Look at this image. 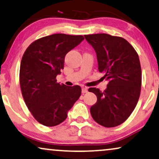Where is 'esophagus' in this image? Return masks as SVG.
Wrapping results in <instances>:
<instances>
[{"instance_id":"34e87169","label":"esophagus","mask_w":159,"mask_h":159,"mask_svg":"<svg viewBox=\"0 0 159 159\" xmlns=\"http://www.w3.org/2000/svg\"><path fill=\"white\" fill-rule=\"evenodd\" d=\"M87 92H88V88H86V87H83V88H82V93H85Z\"/></svg>"}]
</instances>
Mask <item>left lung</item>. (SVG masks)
Instances as JSON below:
<instances>
[{
    "instance_id": "left-lung-1",
    "label": "left lung",
    "mask_w": 159,
    "mask_h": 159,
    "mask_svg": "<svg viewBox=\"0 0 159 159\" xmlns=\"http://www.w3.org/2000/svg\"><path fill=\"white\" fill-rule=\"evenodd\" d=\"M84 38L96 52L98 71L108 81L104 91L89 88L97 96L91 116L103 127H116L129 118L140 98L142 71L138 54L121 37L100 33Z\"/></svg>"
}]
</instances>
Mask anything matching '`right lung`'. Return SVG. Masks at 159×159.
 Returning a JSON list of instances; mask_svg holds the SVG:
<instances>
[{
  "label": "right lung",
  "mask_w": 159,
  "mask_h": 159,
  "mask_svg": "<svg viewBox=\"0 0 159 159\" xmlns=\"http://www.w3.org/2000/svg\"><path fill=\"white\" fill-rule=\"evenodd\" d=\"M83 40L82 35L53 34L34 40L24 53L19 71L21 94L41 125L53 127L63 122L81 95L79 85L61 84L56 76L64 69L66 53Z\"/></svg>",
  "instance_id": "add662e5"
}]
</instances>
